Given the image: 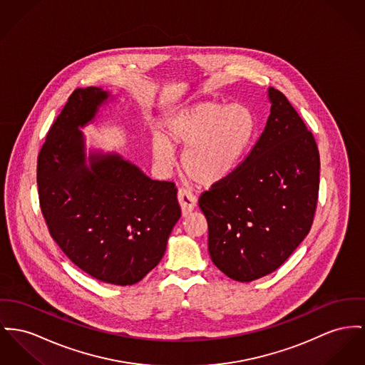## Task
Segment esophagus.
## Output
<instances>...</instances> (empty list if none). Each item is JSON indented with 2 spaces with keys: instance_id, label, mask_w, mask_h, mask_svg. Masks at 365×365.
I'll return each instance as SVG.
<instances>
[{
  "instance_id": "esophagus-1",
  "label": "esophagus",
  "mask_w": 365,
  "mask_h": 365,
  "mask_svg": "<svg viewBox=\"0 0 365 365\" xmlns=\"http://www.w3.org/2000/svg\"><path fill=\"white\" fill-rule=\"evenodd\" d=\"M178 203L181 206L182 216H188L196 207V197L187 190H178Z\"/></svg>"
}]
</instances>
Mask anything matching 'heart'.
Returning <instances> with one entry per match:
<instances>
[{"instance_id":"b5f03b06","label":"heart","mask_w":365,"mask_h":365,"mask_svg":"<svg viewBox=\"0 0 365 365\" xmlns=\"http://www.w3.org/2000/svg\"><path fill=\"white\" fill-rule=\"evenodd\" d=\"M256 128L255 113L243 103L197 102L174 110L165 119L162 134H152V158L162 170H171L174 149L184 147V175L199 187H212L240 168Z\"/></svg>"}]
</instances>
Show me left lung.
I'll list each match as a JSON object with an SVG mask.
<instances>
[{
	"instance_id": "1",
	"label": "left lung",
	"mask_w": 365,
	"mask_h": 365,
	"mask_svg": "<svg viewBox=\"0 0 365 365\" xmlns=\"http://www.w3.org/2000/svg\"><path fill=\"white\" fill-rule=\"evenodd\" d=\"M264 131L240 168L199 197L209 253L227 277L250 282L275 271L309 234L319 187L313 134L269 87Z\"/></svg>"
}]
</instances>
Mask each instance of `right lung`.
<instances>
[{
  "label": "right lung",
  "mask_w": 365,
  "mask_h": 365,
  "mask_svg": "<svg viewBox=\"0 0 365 365\" xmlns=\"http://www.w3.org/2000/svg\"><path fill=\"white\" fill-rule=\"evenodd\" d=\"M109 97L98 87L74 90L38 153L37 187L63 253L99 281L125 287L159 264L181 209L174 182L150 180L115 152L87 156L80 128Z\"/></svg>",
  "instance_id": "add662e5"
}]
</instances>
